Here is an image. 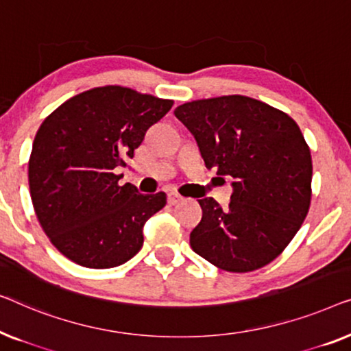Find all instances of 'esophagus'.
Here are the masks:
<instances>
[{"label":"esophagus","instance_id":"esophagus-1","mask_svg":"<svg viewBox=\"0 0 351 351\" xmlns=\"http://www.w3.org/2000/svg\"><path fill=\"white\" fill-rule=\"evenodd\" d=\"M182 200H184V199H182V195L178 194V192H170V194H169V204L170 205H178V204H181Z\"/></svg>","mask_w":351,"mask_h":351}]
</instances>
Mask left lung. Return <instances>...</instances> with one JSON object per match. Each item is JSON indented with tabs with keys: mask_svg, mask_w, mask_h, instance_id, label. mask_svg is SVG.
<instances>
[{
	"mask_svg": "<svg viewBox=\"0 0 351 351\" xmlns=\"http://www.w3.org/2000/svg\"><path fill=\"white\" fill-rule=\"evenodd\" d=\"M175 116L195 136L216 175L234 178L229 208L199 200L202 221L191 232L197 254L221 270L253 272L283 253L308 213L312 156L294 119L245 95L187 101Z\"/></svg>",
	"mask_w": 351,
	"mask_h": 351,
	"instance_id": "obj_1",
	"label": "left lung"
}]
</instances>
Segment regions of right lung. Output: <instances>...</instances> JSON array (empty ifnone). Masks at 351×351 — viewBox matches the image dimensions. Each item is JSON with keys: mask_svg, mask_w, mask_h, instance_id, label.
I'll use <instances>...</instances> for the list:
<instances>
[{"mask_svg": "<svg viewBox=\"0 0 351 351\" xmlns=\"http://www.w3.org/2000/svg\"><path fill=\"white\" fill-rule=\"evenodd\" d=\"M173 106L122 86L81 92L39 125L28 160L34 213L51 243L73 263L110 269L143 246V226L167 204L165 192L138 194L122 175L147 128Z\"/></svg>", "mask_w": 351, "mask_h": 351, "instance_id": "obj_1", "label": "right lung"}]
</instances>
